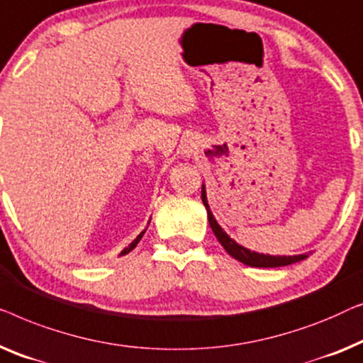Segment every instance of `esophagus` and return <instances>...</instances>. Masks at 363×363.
<instances>
[{"instance_id": "esophagus-1", "label": "esophagus", "mask_w": 363, "mask_h": 363, "mask_svg": "<svg viewBox=\"0 0 363 363\" xmlns=\"http://www.w3.org/2000/svg\"><path fill=\"white\" fill-rule=\"evenodd\" d=\"M194 150H196V145H194V143H186V145L182 146V155L184 156H191Z\"/></svg>"}]
</instances>
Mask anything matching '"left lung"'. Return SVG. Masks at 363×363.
Here are the masks:
<instances>
[{
  "instance_id": "left-lung-1",
  "label": "left lung",
  "mask_w": 363,
  "mask_h": 363,
  "mask_svg": "<svg viewBox=\"0 0 363 363\" xmlns=\"http://www.w3.org/2000/svg\"><path fill=\"white\" fill-rule=\"evenodd\" d=\"M202 202H203V206H206L207 218H208V223H211L213 235H216L218 242H220V245L225 248V252L230 255V257L238 259V262H242L243 264H247V267L279 268V267H288V264L303 262V259L309 257V255H306V253L304 255H293V257H284V255H277V257H274V255L252 252V250L242 247V245L235 242L233 238L228 237V233L223 230L220 225H218V222L216 220V217H213V213L211 211V206H208L206 186H203V184H202Z\"/></svg>"
}]
</instances>
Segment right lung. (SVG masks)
Wrapping results in <instances>:
<instances>
[{"label": "right lung", "mask_w": 363, "mask_h": 363, "mask_svg": "<svg viewBox=\"0 0 363 363\" xmlns=\"http://www.w3.org/2000/svg\"><path fill=\"white\" fill-rule=\"evenodd\" d=\"M150 222H151V218H150V220H147V225H150ZM147 225H146V228H147ZM146 228H145V230H143V232H141L140 235H138V237H136L135 240H133V242H131V243L128 245V247H126V248L123 250V252H121V253H120V257H123V255H128V253L131 252V250H133V248H135L138 243H140V240L143 238V235H145V232H146Z\"/></svg>", "instance_id": "obj_1"}]
</instances>
